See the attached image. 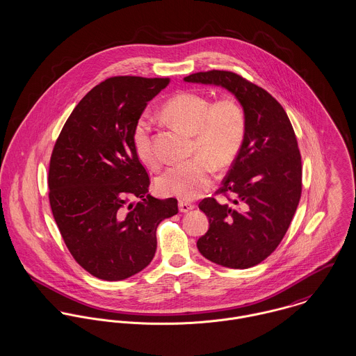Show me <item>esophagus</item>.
Here are the masks:
<instances>
[{
    "instance_id": "34e87169",
    "label": "esophagus",
    "mask_w": 356,
    "mask_h": 356,
    "mask_svg": "<svg viewBox=\"0 0 356 356\" xmlns=\"http://www.w3.org/2000/svg\"><path fill=\"white\" fill-rule=\"evenodd\" d=\"M178 208H179L181 212L186 213V212H191V211L193 209L194 205L193 204H191V202H186V201H179V202H178Z\"/></svg>"
}]
</instances>
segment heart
Listing matches in <instances>:
<instances>
[{
	"label": "heart",
	"instance_id": "b5f03b06",
	"mask_svg": "<svg viewBox=\"0 0 356 356\" xmlns=\"http://www.w3.org/2000/svg\"><path fill=\"white\" fill-rule=\"evenodd\" d=\"M162 114L167 121L193 136L192 152L200 156L168 167L158 179V189L179 200H194L211 188L213 165L227 168L239 156L246 137L245 110L231 97L212 103L200 92L182 91L164 103ZM131 143L141 162L156 164L147 115L136 121Z\"/></svg>",
	"mask_w": 356,
	"mask_h": 356
}]
</instances>
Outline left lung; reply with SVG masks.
<instances>
[{
    "mask_svg": "<svg viewBox=\"0 0 356 356\" xmlns=\"http://www.w3.org/2000/svg\"><path fill=\"white\" fill-rule=\"evenodd\" d=\"M184 81L225 88L246 114L242 151L220 188L236 198L200 202L209 228L197 241L198 252L227 268L254 266L279 246L300 200L302 162L291 122L275 97L236 73L198 72Z\"/></svg>",
    "mask_w": 356,
    "mask_h": 356,
    "instance_id": "left-lung-1",
    "label": "left lung"
}]
</instances>
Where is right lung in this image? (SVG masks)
I'll return each mask as SVG.
<instances>
[{
  "label": "right lung",
  "mask_w": 356,
  "mask_h": 356,
  "mask_svg": "<svg viewBox=\"0 0 356 356\" xmlns=\"http://www.w3.org/2000/svg\"><path fill=\"white\" fill-rule=\"evenodd\" d=\"M168 83L136 76L102 81L74 107L54 145L51 212L73 259L97 279L124 280L148 266L156 227L178 213L177 198L148 194L149 177L131 143L147 103Z\"/></svg>",
  "instance_id": "1"
}]
</instances>
